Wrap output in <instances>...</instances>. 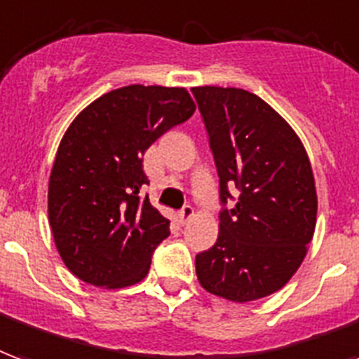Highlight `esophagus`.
Segmentation results:
<instances>
[{
    "label": "esophagus",
    "instance_id": "1",
    "mask_svg": "<svg viewBox=\"0 0 359 359\" xmlns=\"http://www.w3.org/2000/svg\"><path fill=\"white\" fill-rule=\"evenodd\" d=\"M194 217V209L190 205H184L182 209L179 211V220H180V224H187L188 220L192 219Z\"/></svg>",
    "mask_w": 359,
    "mask_h": 359
}]
</instances>
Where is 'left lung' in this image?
<instances>
[{
    "label": "left lung",
    "instance_id": "8db88e82",
    "mask_svg": "<svg viewBox=\"0 0 359 359\" xmlns=\"http://www.w3.org/2000/svg\"><path fill=\"white\" fill-rule=\"evenodd\" d=\"M219 172V238L196 255L201 287L233 302L281 289L316 228L306 150L274 108L236 87H194Z\"/></svg>",
    "mask_w": 359,
    "mask_h": 359
}]
</instances>
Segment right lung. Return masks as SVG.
Returning a JSON list of instances; mask_svg holds the SVG:
<instances>
[{
  "label": "right lung",
  "instance_id": "right-lung-1",
  "mask_svg": "<svg viewBox=\"0 0 359 359\" xmlns=\"http://www.w3.org/2000/svg\"><path fill=\"white\" fill-rule=\"evenodd\" d=\"M196 110L182 87L129 85L97 98L60 140L49 179V222L72 274L127 287L148 274L169 220L139 190L142 156Z\"/></svg>",
  "mask_w": 359,
  "mask_h": 359
}]
</instances>
